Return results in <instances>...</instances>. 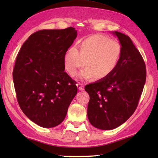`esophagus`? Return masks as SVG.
Wrapping results in <instances>:
<instances>
[{"label": "esophagus", "mask_w": 158, "mask_h": 158, "mask_svg": "<svg viewBox=\"0 0 158 158\" xmlns=\"http://www.w3.org/2000/svg\"><path fill=\"white\" fill-rule=\"evenodd\" d=\"M77 88H78V89L79 90H84V86L82 84L78 83V84H77Z\"/></svg>", "instance_id": "obj_1"}]
</instances>
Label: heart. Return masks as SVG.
<instances>
[{
	"mask_svg": "<svg viewBox=\"0 0 158 158\" xmlns=\"http://www.w3.org/2000/svg\"><path fill=\"white\" fill-rule=\"evenodd\" d=\"M121 56L118 42L101 34H95L84 40L79 45L70 47L65 53L63 62L69 75L74 77L84 65L85 68L77 76L79 80L96 79L108 77L116 69Z\"/></svg>",
	"mask_w": 158,
	"mask_h": 158,
	"instance_id": "heart-1",
	"label": "heart"
}]
</instances>
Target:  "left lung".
Masks as SVG:
<instances>
[{
  "mask_svg": "<svg viewBox=\"0 0 158 158\" xmlns=\"http://www.w3.org/2000/svg\"><path fill=\"white\" fill-rule=\"evenodd\" d=\"M121 45L116 68L108 77L86 85L90 96L87 115L93 126L113 130L127 121L137 107L146 79V65L130 37L112 32Z\"/></svg>",
  "mask_w": 158,
  "mask_h": 158,
  "instance_id": "1",
  "label": "left lung"
}]
</instances>
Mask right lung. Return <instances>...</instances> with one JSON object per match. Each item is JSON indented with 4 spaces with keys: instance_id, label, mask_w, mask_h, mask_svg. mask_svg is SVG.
<instances>
[{
    "instance_id": "1",
    "label": "right lung",
    "mask_w": 158,
    "mask_h": 158,
    "mask_svg": "<svg viewBox=\"0 0 158 158\" xmlns=\"http://www.w3.org/2000/svg\"><path fill=\"white\" fill-rule=\"evenodd\" d=\"M77 35L73 27L37 31L18 53L13 69L18 103L23 114L42 127L61 123L77 93V83L64 72L63 62Z\"/></svg>"
}]
</instances>
